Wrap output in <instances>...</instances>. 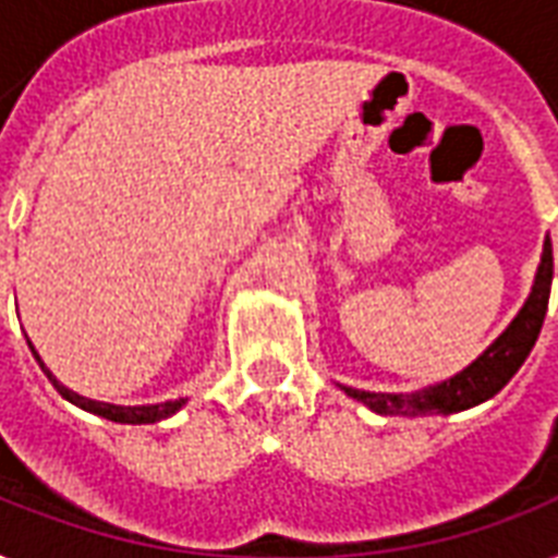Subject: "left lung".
<instances>
[{
	"instance_id": "8db88e82",
	"label": "left lung",
	"mask_w": 558,
	"mask_h": 558,
	"mask_svg": "<svg viewBox=\"0 0 558 558\" xmlns=\"http://www.w3.org/2000/svg\"><path fill=\"white\" fill-rule=\"evenodd\" d=\"M550 283H554V245L545 240V252L538 263L533 292L521 306V313L512 324L472 362L469 367L446 381H437L432 388L416 393H371V390L344 388V393L359 402H365L371 411L388 416H420V414H454L472 405H481L495 397L507 381L515 376L530 350L536 344L542 324H545L547 301H550Z\"/></svg>"
}]
</instances>
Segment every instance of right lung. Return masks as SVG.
<instances>
[{"label": "right lung", "instance_id": "obj_1", "mask_svg": "<svg viewBox=\"0 0 558 558\" xmlns=\"http://www.w3.org/2000/svg\"><path fill=\"white\" fill-rule=\"evenodd\" d=\"M28 344H31V341H28ZM31 350H34V348H31ZM34 356H37L39 367L46 371V376L51 379V385H54L60 397H65L69 402H74L77 408H83V411H92V414L104 416V420H112V423H130V425L159 423V420H165V416H170V414H177L179 408L185 405V399L159 402V405H109V402H98V399H86V397H81V393H74V390L65 388L63 381H57L54 376H51V371L43 365V359H39L37 350H34Z\"/></svg>", "mask_w": 558, "mask_h": 558}]
</instances>
